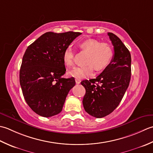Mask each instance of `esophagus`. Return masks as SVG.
Returning <instances> with one entry per match:
<instances>
[{"label":"esophagus","instance_id":"obj_1","mask_svg":"<svg viewBox=\"0 0 153 153\" xmlns=\"http://www.w3.org/2000/svg\"><path fill=\"white\" fill-rule=\"evenodd\" d=\"M75 82H76V83L77 84V85H79V84H80V80L76 79H75Z\"/></svg>","mask_w":153,"mask_h":153}]
</instances>
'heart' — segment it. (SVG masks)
<instances>
[{"label": "heart", "instance_id": "heart-1", "mask_svg": "<svg viewBox=\"0 0 153 153\" xmlns=\"http://www.w3.org/2000/svg\"><path fill=\"white\" fill-rule=\"evenodd\" d=\"M79 47L81 51L88 53L86 66L74 67L68 74L77 79H83L92 76L95 68L98 71L105 69L114 57L111 47L106 43H101L95 39H88L80 42ZM63 61L67 67H73L74 63V53L71 47H68L63 53Z\"/></svg>", "mask_w": 153, "mask_h": 153}]
</instances>
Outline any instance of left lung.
Returning <instances> with one entry per match:
<instances>
[{"instance_id":"obj_1","label":"left lung","mask_w":153,"mask_h":153,"mask_svg":"<svg viewBox=\"0 0 153 153\" xmlns=\"http://www.w3.org/2000/svg\"><path fill=\"white\" fill-rule=\"evenodd\" d=\"M108 35L114 49L110 64L96 79L81 82L86 89L84 108L90 116L97 118L108 116L118 106L131 79L129 51L117 36L110 32Z\"/></svg>"}]
</instances>
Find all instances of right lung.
<instances>
[{
  "label": "right lung",
  "mask_w": 153,
  "mask_h": 153,
  "mask_svg": "<svg viewBox=\"0 0 153 153\" xmlns=\"http://www.w3.org/2000/svg\"><path fill=\"white\" fill-rule=\"evenodd\" d=\"M81 33L46 32L27 47L20 71V83L27 105L39 116L49 117L60 113L73 77L64 79L66 68L63 53Z\"/></svg>",
  "instance_id": "1"
}]
</instances>
